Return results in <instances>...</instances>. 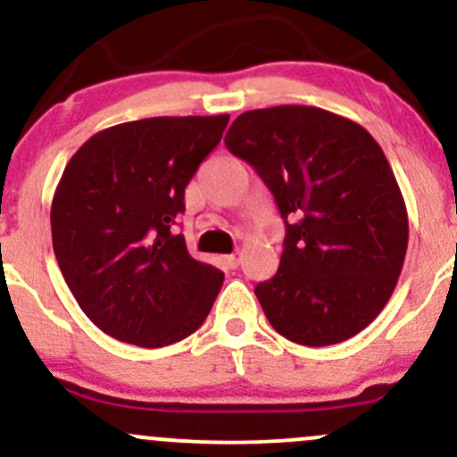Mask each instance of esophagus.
Wrapping results in <instances>:
<instances>
[{
  "mask_svg": "<svg viewBox=\"0 0 457 457\" xmlns=\"http://www.w3.org/2000/svg\"><path fill=\"white\" fill-rule=\"evenodd\" d=\"M223 262H225V267H229V270H234V267H238V256H237V254L223 256Z\"/></svg>",
  "mask_w": 457,
  "mask_h": 457,
  "instance_id": "esophagus-1",
  "label": "esophagus"
}]
</instances>
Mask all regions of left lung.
<instances>
[{
  "mask_svg": "<svg viewBox=\"0 0 457 457\" xmlns=\"http://www.w3.org/2000/svg\"><path fill=\"white\" fill-rule=\"evenodd\" d=\"M285 219L274 278L254 294L270 325L307 347L343 343L382 312L403 271L409 216L385 152L352 119L314 105L238 114L225 135Z\"/></svg>",
  "mask_w": 457,
  "mask_h": 457,
  "instance_id": "left-lung-1",
  "label": "left lung"
}]
</instances>
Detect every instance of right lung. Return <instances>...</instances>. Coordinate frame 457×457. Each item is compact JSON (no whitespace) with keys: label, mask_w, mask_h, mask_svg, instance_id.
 <instances>
[{"label":"right lung","mask_w":457,"mask_h":457,"mask_svg":"<svg viewBox=\"0 0 457 457\" xmlns=\"http://www.w3.org/2000/svg\"><path fill=\"white\" fill-rule=\"evenodd\" d=\"M228 121L229 114L119 123L68 161L50 207L53 250L84 314L112 338L165 347L210 314L223 271L192 258L170 228Z\"/></svg>","instance_id":"add662e5"}]
</instances>
